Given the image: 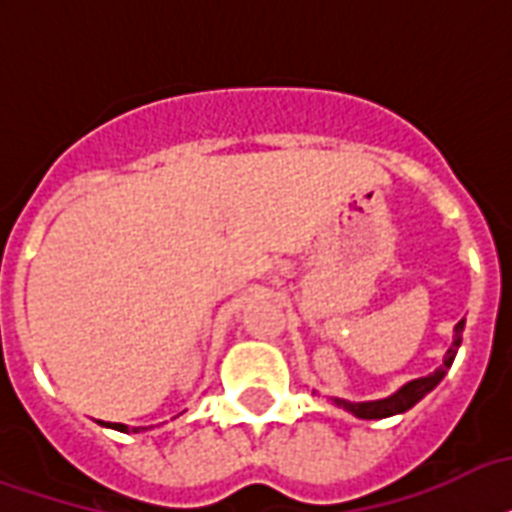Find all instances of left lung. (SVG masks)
Listing matches in <instances>:
<instances>
[{
  "label": "left lung",
  "mask_w": 512,
  "mask_h": 512,
  "mask_svg": "<svg viewBox=\"0 0 512 512\" xmlns=\"http://www.w3.org/2000/svg\"><path fill=\"white\" fill-rule=\"evenodd\" d=\"M462 330H464V319L459 325L454 327V343L448 346L446 357H443V365H440L435 373H429V376H421V378H413L408 381L405 386H400L395 395L384 397V400H368V403H349V400H341V397H333V403L343 411L354 413L357 419H386V416H395V413H405L408 408L419 403L421 397L429 395L435 386L443 381V376L448 373L451 368V362H454L456 351L462 346Z\"/></svg>",
  "instance_id": "obj_1"
}]
</instances>
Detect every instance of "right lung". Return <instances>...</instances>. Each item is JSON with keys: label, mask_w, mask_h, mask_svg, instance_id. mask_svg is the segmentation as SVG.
Here are the masks:
<instances>
[{"label": "right lung", "mask_w": 512, "mask_h": 512, "mask_svg": "<svg viewBox=\"0 0 512 512\" xmlns=\"http://www.w3.org/2000/svg\"><path fill=\"white\" fill-rule=\"evenodd\" d=\"M101 424H104V427H112V429H117V432H128V427H126V424H109V421H101ZM134 432H139V427H134Z\"/></svg>", "instance_id": "1"}]
</instances>
